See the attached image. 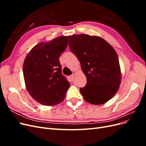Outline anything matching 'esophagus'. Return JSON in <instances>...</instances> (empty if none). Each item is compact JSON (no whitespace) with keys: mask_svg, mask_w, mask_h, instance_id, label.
I'll return each mask as SVG.
<instances>
[{"mask_svg":"<svg viewBox=\"0 0 146 146\" xmlns=\"http://www.w3.org/2000/svg\"><path fill=\"white\" fill-rule=\"evenodd\" d=\"M69 78H70V80H71L72 81H73L74 79V74H72V75H71V76H69Z\"/></svg>","mask_w":146,"mask_h":146,"instance_id":"esophagus-1","label":"esophagus"}]
</instances>
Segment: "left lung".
<instances>
[{
	"label": "left lung",
	"instance_id": "obj_1",
	"mask_svg": "<svg viewBox=\"0 0 146 146\" xmlns=\"http://www.w3.org/2000/svg\"><path fill=\"white\" fill-rule=\"evenodd\" d=\"M69 45L86 77V86L80 89L84 99L92 105L107 102L116 94L121 83L115 50L103 38L86 34L71 35Z\"/></svg>",
	"mask_w": 146,
	"mask_h": 146
}]
</instances>
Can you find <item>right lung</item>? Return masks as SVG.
I'll use <instances>...</instances> for the list:
<instances>
[{"mask_svg":"<svg viewBox=\"0 0 146 146\" xmlns=\"http://www.w3.org/2000/svg\"><path fill=\"white\" fill-rule=\"evenodd\" d=\"M69 36H61L34 46L26 56L23 74L32 98L43 105L64 100L70 83L61 73L59 58L68 44Z\"/></svg>","mask_w":146,"mask_h":146,"instance_id":"right-lung-1","label":"right lung"}]
</instances>
